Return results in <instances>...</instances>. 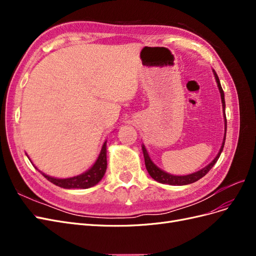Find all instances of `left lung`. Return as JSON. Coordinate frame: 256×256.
Segmentation results:
<instances>
[{"label": "left lung", "mask_w": 256, "mask_h": 256, "mask_svg": "<svg viewBox=\"0 0 256 256\" xmlns=\"http://www.w3.org/2000/svg\"><path fill=\"white\" fill-rule=\"evenodd\" d=\"M214 78L216 80V83H218V88H219V90H220V94H221V100H222V106H223V112L226 111V100H224V92H223V90H222V86L220 84V80L218 78V76H216V72L214 70ZM224 115H226V113H224ZM226 134H224V138H223V143H222V146L220 148V152L219 154H216V157L207 166H205L204 168L200 170V171H198L196 173H192L190 175H184V176H175V175H171L168 174L166 172H164L162 170H160L158 166H154L152 164V161L150 160L148 154H147V150L144 147H142L143 150V154H144V159H145V166H146V170L147 172L150 173V175L154 178V180H157L161 184H172V186H184V184H192V182H198V180H200L203 176H205L209 171H210V168L214 166V164L216 161H218L220 154L223 150V147H224V143H226Z\"/></svg>", "instance_id": "8db88e82"}]
</instances>
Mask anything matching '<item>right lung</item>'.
Instances as JSON below:
<instances>
[{"label": "right lung", "instance_id": "obj_1", "mask_svg": "<svg viewBox=\"0 0 256 256\" xmlns=\"http://www.w3.org/2000/svg\"><path fill=\"white\" fill-rule=\"evenodd\" d=\"M106 142L102 145V152H100L99 157L97 161L95 162V164L92 166L88 171L85 173L79 175V176H74L70 178H66V180H60V178H54L51 176H48L46 174H42L49 182L54 184L56 186H58L60 188H65V189H86L90 188L92 186H95L98 184L102 178L104 177L106 170Z\"/></svg>", "mask_w": 256, "mask_h": 256}]
</instances>
